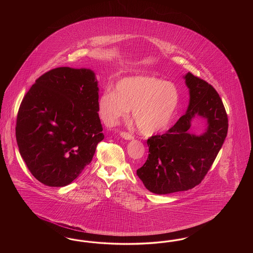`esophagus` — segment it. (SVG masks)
<instances>
[{"mask_svg": "<svg viewBox=\"0 0 253 253\" xmlns=\"http://www.w3.org/2000/svg\"><path fill=\"white\" fill-rule=\"evenodd\" d=\"M120 134H121V136L122 138H124V139H126V140H132V139H133V136H132L131 133H129V132H121Z\"/></svg>", "mask_w": 253, "mask_h": 253, "instance_id": "obj_1", "label": "esophagus"}]
</instances>
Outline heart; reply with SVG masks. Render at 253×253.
<instances>
[{"label": "heart", "instance_id": "1", "mask_svg": "<svg viewBox=\"0 0 253 253\" xmlns=\"http://www.w3.org/2000/svg\"><path fill=\"white\" fill-rule=\"evenodd\" d=\"M180 100L177 87L171 83L150 76H132L121 80L116 92L105 91L98 99L101 120L114 125L128 115L138 131L152 135L168 127Z\"/></svg>", "mask_w": 253, "mask_h": 253}]
</instances>
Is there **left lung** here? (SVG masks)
<instances>
[{"instance_id": "1", "label": "left lung", "mask_w": 253, "mask_h": 253, "mask_svg": "<svg viewBox=\"0 0 253 253\" xmlns=\"http://www.w3.org/2000/svg\"><path fill=\"white\" fill-rule=\"evenodd\" d=\"M189 88L187 112L166 133L147 140L149 156L137 176L147 190L156 194L183 192L203 180L228 133V117L215 89L203 80L187 73ZM195 116L206 120L200 135L189 128Z\"/></svg>"}]
</instances>
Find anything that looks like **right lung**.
<instances>
[{
	"instance_id": "right-lung-1",
	"label": "right lung",
	"mask_w": 253,
	"mask_h": 253,
	"mask_svg": "<svg viewBox=\"0 0 253 253\" xmlns=\"http://www.w3.org/2000/svg\"><path fill=\"white\" fill-rule=\"evenodd\" d=\"M96 74L59 67L41 76L18 112L16 139L33 176L49 187L72 183L104 135Z\"/></svg>"
}]
</instances>
